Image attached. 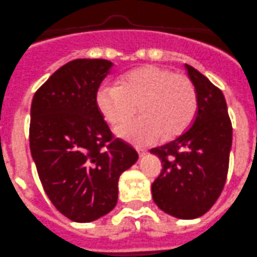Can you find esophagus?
Wrapping results in <instances>:
<instances>
[{
	"instance_id": "obj_1",
	"label": "esophagus",
	"mask_w": 257,
	"mask_h": 257,
	"mask_svg": "<svg viewBox=\"0 0 257 257\" xmlns=\"http://www.w3.org/2000/svg\"><path fill=\"white\" fill-rule=\"evenodd\" d=\"M136 150H138L139 153V156H144L148 154V150H145V149H141V148H136Z\"/></svg>"
}]
</instances>
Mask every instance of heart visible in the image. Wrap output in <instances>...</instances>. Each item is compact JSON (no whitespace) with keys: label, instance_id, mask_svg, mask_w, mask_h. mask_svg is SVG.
Masks as SVG:
<instances>
[{"label":"heart","instance_id":"1","mask_svg":"<svg viewBox=\"0 0 257 257\" xmlns=\"http://www.w3.org/2000/svg\"><path fill=\"white\" fill-rule=\"evenodd\" d=\"M197 103L195 87L187 75L158 65L124 73L117 85L103 84L96 93L97 109L114 128L130 121L138 107L140 118L118 134L140 146L180 135L192 123Z\"/></svg>","mask_w":257,"mask_h":257}]
</instances>
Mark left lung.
Instances as JSON below:
<instances>
[{
	"label": "left lung",
	"mask_w": 257,
	"mask_h": 257,
	"mask_svg": "<svg viewBox=\"0 0 257 257\" xmlns=\"http://www.w3.org/2000/svg\"><path fill=\"white\" fill-rule=\"evenodd\" d=\"M185 68L197 92V112L179 138L151 150L163 163L151 193L164 212L192 219L207 213L223 190L232 123L222 90L193 67Z\"/></svg>",
	"instance_id": "1"
}]
</instances>
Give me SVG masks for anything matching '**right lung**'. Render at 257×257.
I'll return each instance as SVG.
<instances>
[{"mask_svg": "<svg viewBox=\"0 0 257 257\" xmlns=\"http://www.w3.org/2000/svg\"><path fill=\"white\" fill-rule=\"evenodd\" d=\"M113 67L75 59L54 73L31 103L30 150L54 207L74 222H92L114 208L119 175L138 161L135 149L114 139L96 106Z\"/></svg>", "mask_w": 257, "mask_h": 257, "instance_id": "obj_1", "label": "right lung"}]
</instances>
